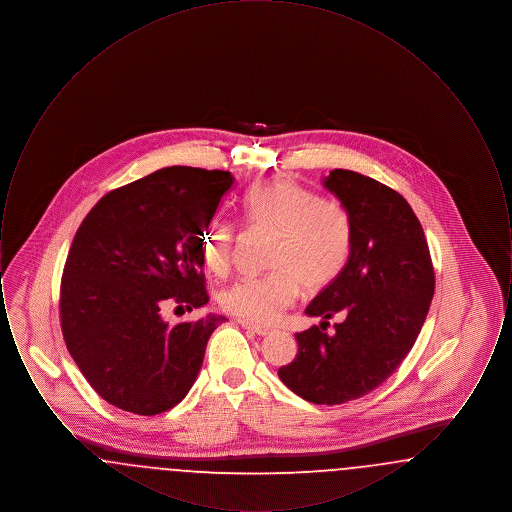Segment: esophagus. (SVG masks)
I'll use <instances>...</instances> for the list:
<instances>
[{"instance_id": "1", "label": "esophagus", "mask_w": 512, "mask_h": 512, "mask_svg": "<svg viewBox=\"0 0 512 512\" xmlns=\"http://www.w3.org/2000/svg\"><path fill=\"white\" fill-rule=\"evenodd\" d=\"M240 322V326L245 328V330H249V332H253V334H257V336H268V334H272V330L267 328V326H259V324H253V322H247V320H238Z\"/></svg>"}]
</instances>
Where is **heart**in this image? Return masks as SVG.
Instances as JSON below:
<instances>
[{"label":"heart","instance_id":"1","mask_svg":"<svg viewBox=\"0 0 512 512\" xmlns=\"http://www.w3.org/2000/svg\"><path fill=\"white\" fill-rule=\"evenodd\" d=\"M242 213L249 228L274 238L267 276L240 278L219 293V305L232 317L270 324L292 307L299 288L318 292L347 267L353 251V222L336 199H322L290 178L257 184L245 194ZM234 226L213 219L203 230V267L224 276L234 259Z\"/></svg>","mask_w":512,"mask_h":512}]
</instances>
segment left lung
I'll return each mask as SVG.
<instances>
[{
  "mask_svg": "<svg viewBox=\"0 0 512 512\" xmlns=\"http://www.w3.org/2000/svg\"><path fill=\"white\" fill-rule=\"evenodd\" d=\"M353 222V251L340 276L305 313L320 326L295 334L297 355L280 380L317 405H341L384 384L413 349L434 297L424 230L401 194L359 172L322 180ZM340 316L328 335L329 318Z\"/></svg>",
  "mask_w": 512,
  "mask_h": 512,
  "instance_id": "obj_1",
  "label": "left lung"
}]
</instances>
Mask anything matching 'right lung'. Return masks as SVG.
<instances>
[{"label":"right lung","instance_id":"add662e5","mask_svg":"<svg viewBox=\"0 0 512 512\" xmlns=\"http://www.w3.org/2000/svg\"><path fill=\"white\" fill-rule=\"evenodd\" d=\"M226 171L167 167L103 195L76 230L61 278V330L101 399L128 413H165L194 386L220 315L169 324L167 303L209 301L199 242Z\"/></svg>","mask_w":512,"mask_h":512}]
</instances>
